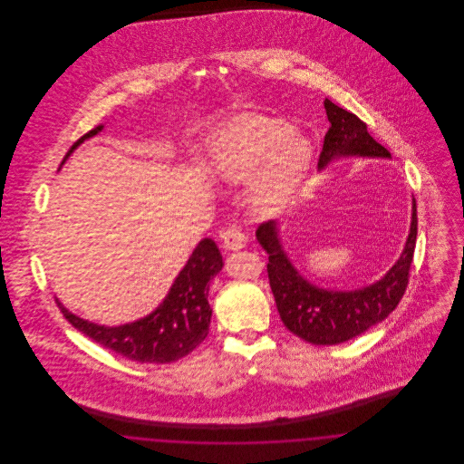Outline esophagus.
<instances>
[{"label": "esophagus", "mask_w": 464, "mask_h": 464, "mask_svg": "<svg viewBox=\"0 0 464 464\" xmlns=\"http://www.w3.org/2000/svg\"><path fill=\"white\" fill-rule=\"evenodd\" d=\"M245 242H246V237L240 226H231L222 233V243H224V248L227 250H240L245 246Z\"/></svg>", "instance_id": "esophagus-1"}]
</instances>
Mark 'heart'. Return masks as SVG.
I'll use <instances>...</instances> for the list:
<instances>
[{
    "instance_id": "heart-1",
    "label": "heart",
    "mask_w": 464,
    "mask_h": 464,
    "mask_svg": "<svg viewBox=\"0 0 464 464\" xmlns=\"http://www.w3.org/2000/svg\"><path fill=\"white\" fill-rule=\"evenodd\" d=\"M207 165L224 184L250 180V201L257 214L271 216L297 195L311 163L306 137L263 114H240L205 140Z\"/></svg>"
}]
</instances>
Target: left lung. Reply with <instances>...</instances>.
I'll return each instance as SVG.
<instances>
[{
    "label": "left lung",
    "mask_w": 464,
    "mask_h": 464,
    "mask_svg": "<svg viewBox=\"0 0 464 464\" xmlns=\"http://www.w3.org/2000/svg\"><path fill=\"white\" fill-rule=\"evenodd\" d=\"M324 104L331 127L325 133L318 167H325L335 156H390L352 111L335 106L329 99ZM256 237L269 254V287L285 327L306 343L332 346L350 341L382 322L403 297L418 238L416 199L412 201L411 233L397 265L384 278L360 290L334 292L311 285L290 265L275 221L263 222Z\"/></svg>",
    "instance_id": "8db88e82"
}]
</instances>
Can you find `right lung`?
<instances>
[{"label":"right lung","mask_w":464,"mask_h":464,"mask_svg":"<svg viewBox=\"0 0 464 464\" xmlns=\"http://www.w3.org/2000/svg\"><path fill=\"white\" fill-rule=\"evenodd\" d=\"M102 130V125L80 137L67 156L85 139ZM222 256L210 238L198 243L188 265L179 273L169 295L146 318L120 325L104 327L69 313L61 303L57 306L67 322L92 341L139 363H170L198 348L208 334L212 308L208 304V282L221 271Z\"/></svg>","instance_id":"obj_1"}]
</instances>
